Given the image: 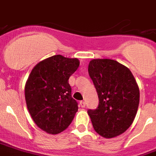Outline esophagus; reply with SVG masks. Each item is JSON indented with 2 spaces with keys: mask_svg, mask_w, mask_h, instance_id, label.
<instances>
[{
  "mask_svg": "<svg viewBox=\"0 0 156 156\" xmlns=\"http://www.w3.org/2000/svg\"><path fill=\"white\" fill-rule=\"evenodd\" d=\"M80 106L81 108L86 107V102L85 101H80Z\"/></svg>",
  "mask_w": 156,
  "mask_h": 156,
  "instance_id": "obj_1",
  "label": "esophagus"
}]
</instances>
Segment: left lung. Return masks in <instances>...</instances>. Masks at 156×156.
<instances>
[{"instance_id":"obj_1","label":"left lung","mask_w":156,"mask_h":156,"mask_svg":"<svg viewBox=\"0 0 156 156\" xmlns=\"http://www.w3.org/2000/svg\"><path fill=\"white\" fill-rule=\"evenodd\" d=\"M88 72L99 97L98 108L88 111L94 129L104 138L120 136L131 126L138 111L136 79L127 67L111 59H93Z\"/></svg>"}]
</instances>
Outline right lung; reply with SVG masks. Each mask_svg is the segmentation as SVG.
Instances as JSON below:
<instances>
[{
	"instance_id": "right-lung-1",
	"label": "right lung",
	"mask_w": 156,
	"mask_h": 156,
	"mask_svg": "<svg viewBox=\"0 0 156 156\" xmlns=\"http://www.w3.org/2000/svg\"><path fill=\"white\" fill-rule=\"evenodd\" d=\"M77 58L55 55L34 66L25 86L27 106L34 122L55 135L70 126L78 111L71 96L69 78L79 67Z\"/></svg>"
}]
</instances>
